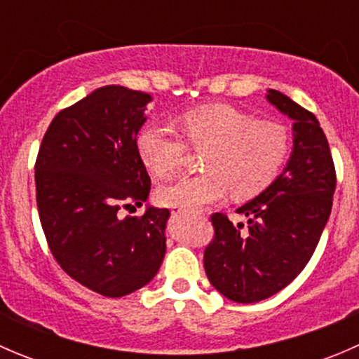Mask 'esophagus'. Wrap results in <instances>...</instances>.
I'll use <instances>...</instances> for the list:
<instances>
[{
    "label": "esophagus",
    "mask_w": 359,
    "mask_h": 359,
    "mask_svg": "<svg viewBox=\"0 0 359 359\" xmlns=\"http://www.w3.org/2000/svg\"><path fill=\"white\" fill-rule=\"evenodd\" d=\"M172 215H173V217L182 215V210H180V208H173V210H172Z\"/></svg>",
    "instance_id": "1"
}]
</instances>
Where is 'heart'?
Returning <instances> with one entry per match:
<instances>
[{
    "label": "heart",
    "instance_id": "heart-1",
    "mask_svg": "<svg viewBox=\"0 0 359 359\" xmlns=\"http://www.w3.org/2000/svg\"><path fill=\"white\" fill-rule=\"evenodd\" d=\"M184 139L194 149H206V173L186 177L158 191L161 205L194 212L233 193L247 200L266 189L288 154V132L281 123L253 119L238 107L212 104L191 109L177 119ZM137 151L158 179H170L182 166L186 144L172 128L146 125L137 135Z\"/></svg>",
    "mask_w": 359,
    "mask_h": 359
}]
</instances>
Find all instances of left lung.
I'll return each mask as SVG.
<instances>
[{"label":"left lung","mask_w":359,"mask_h":359,"mask_svg":"<svg viewBox=\"0 0 359 359\" xmlns=\"http://www.w3.org/2000/svg\"><path fill=\"white\" fill-rule=\"evenodd\" d=\"M266 100L293 121L290 158L259 196L236 210L247 226L213 213L215 238L203 259L213 288L240 304L267 299L299 276L327 226L335 193L334 159L316 116L278 90H267Z\"/></svg>","instance_id":"obj_1"}]
</instances>
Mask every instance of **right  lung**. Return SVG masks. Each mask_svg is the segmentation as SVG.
<instances>
[{
  "label": "right lung",
  "instance_id": "obj_1",
  "mask_svg": "<svg viewBox=\"0 0 359 359\" xmlns=\"http://www.w3.org/2000/svg\"><path fill=\"white\" fill-rule=\"evenodd\" d=\"M149 93L107 85L50 123L36 159V201L46 241L71 278L104 297L146 287L166 252L170 210L147 203L151 179L137 151Z\"/></svg>",
  "mask_w": 359,
  "mask_h": 359
}]
</instances>
